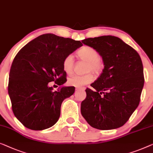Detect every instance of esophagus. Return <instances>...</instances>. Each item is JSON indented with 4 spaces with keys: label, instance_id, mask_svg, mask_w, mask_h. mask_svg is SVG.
<instances>
[{
    "label": "esophagus",
    "instance_id": "esophagus-1",
    "mask_svg": "<svg viewBox=\"0 0 153 153\" xmlns=\"http://www.w3.org/2000/svg\"><path fill=\"white\" fill-rule=\"evenodd\" d=\"M85 88H76V90H84Z\"/></svg>",
    "mask_w": 153,
    "mask_h": 153
}]
</instances>
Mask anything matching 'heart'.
I'll return each mask as SVG.
<instances>
[{
    "instance_id": "heart-1",
    "label": "heart",
    "mask_w": 153,
    "mask_h": 153,
    "mask_svg": "<svg viewBox=\"0 0 153 153\" xmlns=\"http://www.w3.org/2000/svg\"><path fill=\"white\" fill-rule=\"evenodd\" d=\"M77 56L82 60L88 62L87 70L94 73H99L103 69V63L99 59V54L97 51L93 48L85 46L81 48L77 52ZM74 60L72 55H68L65 57L63 61V68L64 71L70 74L72 72ZM94 80V76L91 73H88L85 75H74L68 79V83L70 85L76 88L88 84Z\"/></svg>"
}]
</instances>
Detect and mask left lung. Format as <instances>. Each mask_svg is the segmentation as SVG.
Segmentation results:
<instances>
[{"instance_id":"left-lung-1","label":"left lung","mask_w":153,"mask_h":153,"mask_svg":"<svg viewBox=\"0 0 153 153\" xmlns=\"http://www.w3.org/2000/svg\"><path fill=\"white\" fill-rule=\"evenodd\" d=\"M102 57L104 68L87 88L81 112L86 121L99 130L116 129L123 126L140 101L144 77L138 53L121 39L101 36L82 40Z\"/></svg>"}]
</instances>
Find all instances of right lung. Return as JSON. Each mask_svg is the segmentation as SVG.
Instances as JSON below:
<instances>
[{"mask_svg": "<svg viewBox=\"0 0 153 153\" xmlns=\"http://www.w3.org/2000/svg\"><path fill=\"white\" fill-rule=\"evenodd\" d=\"M82 45L79 41L45 34L18 52L11 66L8 94L15 117L26 128L43 130L58 121L62 102L75 90L62 85L67 81L63 59ZM52 81L61 86L56 91L48 85Z\"/></svg>", "mask_w": 153, "mask_h": 153, "instance_id": "1", "label": "right lung"}]
</instances>
